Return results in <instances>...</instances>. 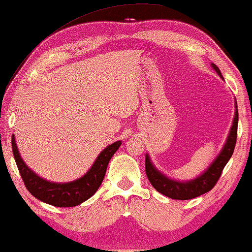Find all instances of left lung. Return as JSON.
<instances>
[{"mask_svg": "<svg viewBox=\"0 0 252 252\" xmlns=\"http://www.w3.org/2000/svg\"><path fill=\"white\" fill-rule=\"evenodd\" d=\"M214 69L221 79H224L221 75L220 70L215 63H211ZM235 115H234L233 125L229 130L228 137L226 139V143L218 154V157L215 158V161L208 166L205 171L196 177L195 179L186 180V182H179L169 178L165 175L155 168L153 163H152L148 154H146L145 158V169H146L147 178L152 184V186L158 190V193L163 195L168 196L173 200H190V198L197 197L202 194L209 192V190L214 189V186L217 184L218 179L220 178L222 169L227 164L229 158H232L234 148L236 144L237 137V122H239V113H237V104H235Z\"/></svg>", "mask_w": 252, "mask_h": 252, "instance_id": "obj_1", "label": "left lung"}]
</instances>
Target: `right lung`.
<instances>
[{"mask_svg": "<svg viewBox=\"0 0 252 252\" xmlns=\"http://www.w3.org/2000/svg\"><path fill=\"white\" fill-rule=\"evenodd\" d=\"M11 143L15 161L28 192L44 203L59 208L76 207L97 192L104 180L109 160L122 144L119 140L106 147L95 158L89 171L81 178L69 183H51L41 178L26 165L20 157L13 134Z\"/></svg>", "mask_w": 252, "mask_h": 252, "instance_id": "1", "label": "right lung"}]
</instances>
